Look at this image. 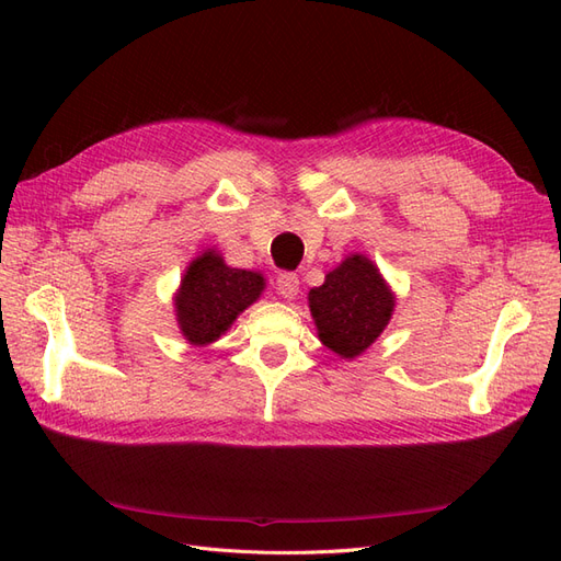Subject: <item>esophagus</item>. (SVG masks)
I'll list each match as a JSON object with an SVG mask.
<instances>
[{"instance_id":"34e87169","label":"esophagus","mask_w":561,"mask_h":561,"mask_svg":"<svg viewBox=\"0 0 561 561\" xmlns=\"http://www.w3.org/2000/svg\"><path fill=\"white\" fill-rule=\"evenodd\" d=\"M276 290L280 297L285 299H295L299 293V278L293 271H280L278 278H276Z\"/></svg>"}]
</instances>
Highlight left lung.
<instances>
[{
	"mask_svg": "<svg viewBox=\"0 0 561 561\" xmlns=\"http://www.w3.org/2000/svg\"><path fill=\"white\" fill-rule=\"evenodd\" d=\"M309 307L320 342L342 358H355L383 332L396 299L375 264L353 254L313 287Z\"/></svg>",
	"mask_w": 561,
	"mask_h": 561,
	"instance_id": "1",
	"label": "left lung"
}]
</instances>
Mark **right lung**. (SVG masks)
Listing matches in <instances>:
<instances>
[{
  "label": "right lung",
  "instance_id": "obj_1",
  "mask_svg": "<svg viewBox=\"0 0 561 561\" xmlns=\"http://www.w3.org/2000/svg\"><path fill=\"white\" fill-rule=\"evenodd\" d=\"M264 290V278L245 268H231L215 252L192 262L175 297L182 334L194 346H206L222 334Z\"/></svg>",
  "mask_w": 561,
  "mask_h": 561
}]
</instances>
